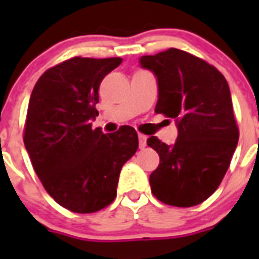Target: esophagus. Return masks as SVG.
<instances>
[{"instance_id":"obj_1","label":"esophagus","mask_w":259,"mask_h":259,"mask_svg":"<svg viewBox=\"0 0 259 259\" xmlns=\"http://www.w3.org/2000/svg\"><path fill=\"white\" fill-rule=\"evenodd\" d=\"M139 145H140L141 149H144L146 146V136L145 135L139 134Z\"/></svg>"}]
</instances>
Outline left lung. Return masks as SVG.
Segmentation results:
<instances>
[{
    "label": "left lung",
    "mask_w": 259,
    "mask_h": 259,
    "mask_svg": "<svg viewBox=\"0 0 259 259\" xmlns=\"http://www.w3.org/2000/svg\"><path fill=\"white\" fill-rule=\"evenodd\" d=\"M140 65L157 77L155 113L175 119L178 127L174 145L155 136L146 141L159 154L150 188L171 206L198 205L217 191L239 141L227 80L214 66L175 48L143 56Z\"/></svg>",
    "instance_id": "obj_1"
}]
</instances>
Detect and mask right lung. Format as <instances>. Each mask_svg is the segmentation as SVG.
Instances as JSON below:
<instances>
[{"instance_id": "obj_1", "label": "right lung", "mask_w": 259, "mask_h": 259, "mask_svg": "<svg viewBox=\"0 0 259 259\" xmlns=\"http://www.w3.org/2000/svg\"><path fill=\"white\" fill-rule=\"evenodd\" d=\"M122 58L74 57L41 75L31 93L24 146L44 188L80 214L104 209L116 196L123 164L136 153L135 128L105 135L92 128L102 79Z\"/></svg>"}]
</instances>
